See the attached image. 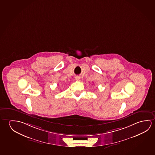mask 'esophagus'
I'll list each match as a JSON object with an SVG mask.
<instances>
[{
    "instance_id": "esophagus-1",
    "label": "esophagus",
    "mask_w": 155,
    "mask_h": 155,
    "mask_svg": "<svg viewBox=\"0 0 155 155\" xmlns=\"http://www.w3.org/2000/svg\"><path fill=\"white\" fill-rule=\"evenodd\" d=\"M80 77L79 76H76V77H75V79L76 80V81H79V80H80Z\"/></svg>"
}]
</instances>
